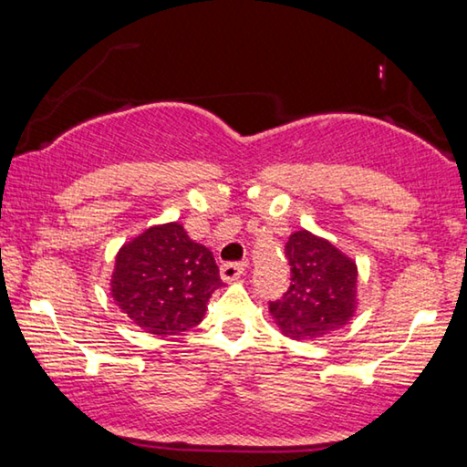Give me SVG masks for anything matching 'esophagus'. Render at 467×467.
Wrapping results in <instances>:
<instances>
[{"instance_id": "obj_1", "label": "esophagus", "mask_w": 467, "mask_h": 467, "mask_svg": "<svg viewBox=\"0 0 467 467\" xmlns=\"http://www.w3.org/2000/svg\"><path fill=\"white\" fill-rule=\"evenodd\" d=\"M244 274V264H224L220 265V278L224 282H234L239 280Z\"/></svg>"}]
</instances>
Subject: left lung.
Returning <instances> with one entry per match:
<instances>
[{
  "label": "left lung",
  "mask_w": 467,
  "mask_h": 467,
  "mask_svg": "<svg viewBox=\"0 0 467 467\" xmlns=\"http://www.w3.org/2000/svg\"><path fill=\"white\" fill-rule=\"evenodd\" d=\"M292 284L270 303L284 336L296 342L326 337L346 327L358 311V265L350 255L306 228L286 243Z\"/></svg>",
  "instance_id": "8db88e82"
}]
</instances>
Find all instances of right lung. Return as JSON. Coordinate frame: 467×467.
I'll return each instance as SVG.
<instances>
[{"label":"right lung","instance_id":"1","mask_svg":"<svg viewBox=\"0 0 467 467\" xmlns=\"http://www.w3.org/2000/svg\"><path fill=\"white\" fill-rule=\"evenodd\" d=\"M223 286L212 251L183 224L146 228L115 255L110 296L146 334L177 336L195 327L212 292Z\"/></svg>","mask_w":467,"mask_h":467}]
</instances>
